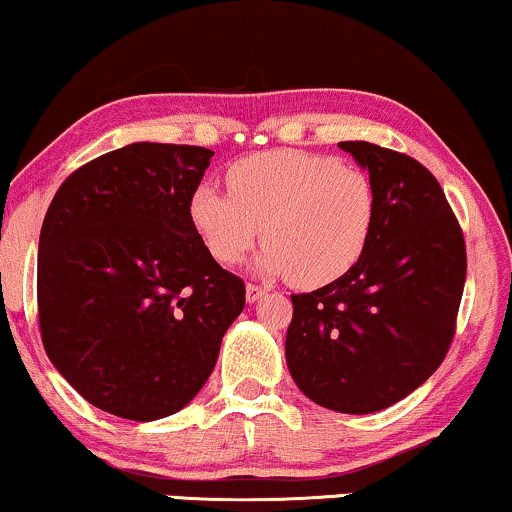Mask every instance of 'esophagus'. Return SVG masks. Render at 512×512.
<instances>
[{"label":"esophagus","mask_w":512,"mask_h":512,"mask_svg":"<svg viewBox=\"0 0 512 512\" xmlns=\"http://www.w3.org/2000/svg\"><path fill=\"white\" fill-rule=\"evenodd\" d=\"M264 293H267V288L260 286V283H248V288H245V298H248V303H255V300H260Z\"/></svg>","instance_id":"obj_1"}]
</instances>
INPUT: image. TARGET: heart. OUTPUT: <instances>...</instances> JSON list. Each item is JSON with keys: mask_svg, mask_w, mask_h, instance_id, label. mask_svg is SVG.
Masks as SVG:
<instances>
[{"mask_svg": "<svg viewBox=\"0 0 512 512\" xmlns=\"http://www.w3.org/2000/svg\"><path fill=\"white\" fill-rule=\"evenodd\" d=\"M226 188L229 193L197 186L188 214L209 255L229 267L245 260L264 229V272L288 274L300 288H319L348 274L372 236V181L334 157L262 152L233 164Z\"/></svg>", "mask_w": 512, "mask_h": 512, "instance_id": "heart-1", "label": "heart"}]
</instances>
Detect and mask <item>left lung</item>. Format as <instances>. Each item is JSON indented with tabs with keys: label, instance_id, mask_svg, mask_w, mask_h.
<instances>
[{
	"label": "left lung",
	"instance_id": "1",
	"mask_svg": "<svg viewBox=\"0 0 512 512\" xmlns=\"http://www.w3.org/2000/svg\"><path fill=\"white\" fill-rule=\"evenodd\" d=\"M338 145L369 171L377 197L372 236L348 274L291 295L286 362L317 405L367 415L439 369L455 336L467 252L427 166L365 140Z\"/></svg>",
	"mask_w": 512,
	"mask_h": 512
}]
</instances>
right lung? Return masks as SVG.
I'll return each instance as SVG.
<instances>
[{
  "label": "right lung",
  "mask_w": 512,
  "mask_h": 512,
  "mask_svg": "<svg viewBox=\"0 0 512 512\" xmlns=\"http://www.w3.org/2000/svg\"><path fill=\"white\" fill-rule=\"evenodd\" d=\"M212 157L166 143L107 152L61 183L42 221V346L109 415L150 422L188 405L245 307L243 279L190 224V195Z\"/></svg>",
  "instance_id": "add662e5"
}]
</instances>
